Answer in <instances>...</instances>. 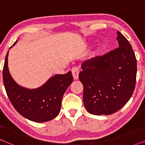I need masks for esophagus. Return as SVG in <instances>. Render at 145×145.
<instances>
[{"label": "esophagus", "mask_w": 145, "mask_h": 145, "mask_svg": "<svg viewBox=\"0 0 145 145\" xmlns=\"http://www.w3.org/2000/svg\"><path fill=\"white\" fill-rule=\"evenodd\" d=\"M71 72H72V74L74 80H77V79L78 78V74H79L78 69L76 67H73L72 68V70H71Z\"/></svg>", "instance_id": "esophagus-1"}]
</instances>
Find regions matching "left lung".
<instances>
[{
    "mask_svg": "<svg viewBox=\"0 0 145 145\" xmlns=\"http://www.w3.org/2000/svg\"><path fill=\"white\" fill-rule=\"evenodd\" d=\"M119 47L84 61L79 73L87 111L96 116L110 115L123 108L135 88L137 59L132 46L118 31Z\"/></svg>",
    "mask_w": 145,
    "mask_h": 145,
    "instance_id": "8db88e82",
    "label": "left lung"
}]
</instances>
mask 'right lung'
Instances as JSON below:
<instances>
[{
  "mask_svg": "<svg viewBox=\"0 0 145 145\" xmlns=\"http://www.w3.org/2000/svg\"><path fill=\"white\" fill-rule=\"evenodd\" d=\"M8 51L3 67V83L15 110L35 122L42 123L54 119L60 112L63 94L73 81L71 71L65 74H55L43 86L29 90L19 86L12 78L8 67Z\"/></svg>",
  "mask_w": 145,
  "mask_h": 145,
  "instance_id": "right-lung-1",
  "label": "right lung"
}]
</instances>
